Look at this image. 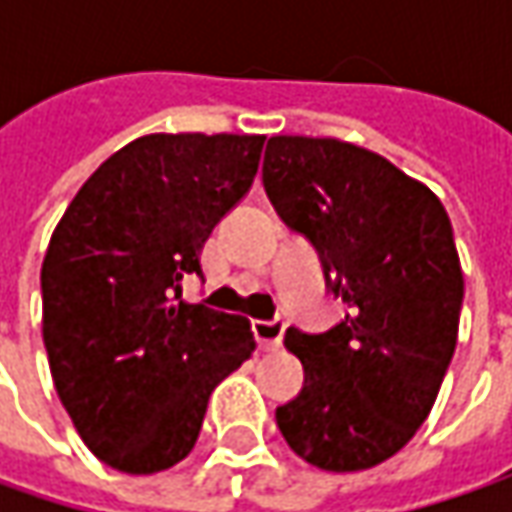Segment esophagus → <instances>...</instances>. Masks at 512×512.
I'll use <instances>...</instances> for the list:
<instances>
[{
  "label": "esophagus",
  "mask_w": 512,
  "mask_h": 512,
  "mask_svg": "<svg viewBox=\"0 0 512 512\" xmlns=\"http://www.w3.org/2000/svg\"><path fill=\"white\" fill-rule=\"evenodd\" d=\"M253 336L262 350H276L282 344V336H285V322L273 319V322H253Z\"/></svg>",
  "instance_id": "obj_1"
}]
</instances>
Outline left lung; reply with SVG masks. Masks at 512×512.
<instances>
[{"label":"left lung","mask_w":512,"mask_h":512,"mask_svg":"<svg viewBox=\"0 0 512 512\" xmlns=\"http://www.w3.org/2000/svg\"><path fill=\"white\" fill-rule=\"evenodd\" d=\"M262 179L347 305L327 333H285L305 387L276 424L319 470L376 467L422 427L456 350L464 276L447 210L384 156L339 139L270 136Z\"/></svg>","instance_id":"left-lung-1"}]
</instances>
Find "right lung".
<instances>
[{"label":"right lung","instance_id":"add662e5","mask_svg":"<svg viewBox=\"0 0 512 512\" xmlns=\"http://www.w3.org/2000/svg\"><path fill=\"white\" fill-rule=\"evenodd\" d=\"M265 136L150 133L102 162L42 262V336L70 422L130 476L179 464L207 399L256 350L245 316L187 305L182 279L259 170Z\"/></svg>","mask_w":512,"mask_h":512}]
</instances>
